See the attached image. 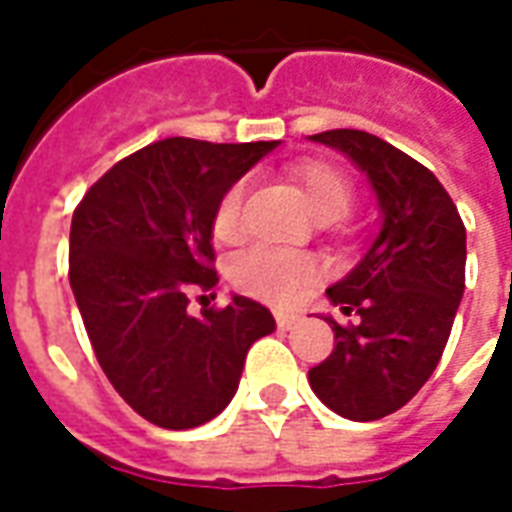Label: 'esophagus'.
<instances>
[{"label": "esophagus", "mask_w": 512, "mask_h": 512, "mask_svg": "<svg viewBox=\"0 0 512 512\" xmlns=\"http://www.w3.org/2000/svg\"><path fill=\"white\" fill-rule=\"evenodd\" d=\"M296 323H299V318H296V315H288V312H277V326H279V329H285V332H288V329H293Z\"/></svg>", "instance_id": "esophagus-1"}]
</instances>
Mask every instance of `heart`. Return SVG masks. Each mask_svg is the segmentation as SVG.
Instances as JSON below:
<instances>
[{
	"label": "heart",
	"instance_id": "1",
	"mask_svg": "<svg viewBox=\"0 0 512 512\" xmlns=\"http://www.w3.org/2000/svg\"><path fill=\"white\" fill-rule=\"evenodd\" d=\"M293 175L304 189L310 211L321 222H337L354 208L356 191L343 169L329 161H301ZM249 183L233 180L213 208L211 233L219 244H235L244 235V202ZM318 268L307 255L277 252V249H246L230 263V279L241 293H249L268 304H293L315 282Z\"/></svg>",
	"mask_w": 512,
	"mask_h": 512
}]
</instances>
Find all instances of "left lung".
<instances>
[{"mask_svg":"<svg viewBox=\"0 0 512 512\" xmlns=\"http://www.w3.org/2000/svg\"><path fill=\"white\" fill-rule=\"evenodd\" d=\"M312 139L354 158L384 211L362 263L326 290L354 321L326 318L334 351L310 370L332 411L373 422L406 406L439 365L466 282V227L439 178L395 145L356 128Z\"/></svg>","mask_w":512,"mask_h":512,"instance_id":"8db88e82","label":"left lung"}]
</instances>
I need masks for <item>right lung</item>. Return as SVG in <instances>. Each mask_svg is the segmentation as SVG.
<instances>
[{
  "mask_svg": "<svg viewBox=\"0 0 512 512\" xmlns=\"http://www.w3.org/2000/svg\"><path fill=\"white\" fill-rule=\"evenodd\" d=\"M279 142L213 145L172 136L120 158L76 205L73 296L95 359L139 417L189 430L233 400L246 351L274 315L246 296L189 315L211 290V219L222 191Z\"/></svg>",
  "mask_w": 512,
  "mask_h": 512,
  "instance_id": "1",
  "label": "right lung"
}]
</instances>
